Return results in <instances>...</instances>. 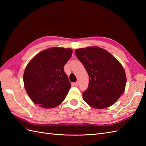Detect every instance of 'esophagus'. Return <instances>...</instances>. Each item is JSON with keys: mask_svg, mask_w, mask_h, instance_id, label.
I'll return each instance as SVG.
<instances>
[{"mask_svg": "<svg viewBox=\"0 0 146 146\" xmlns=\"http://www.w3.org/2000/svg\"><path fill=\"white\" fill-rule=\"evenodd\" d=\"M79 85V82H76L75 83H74V85H75V86H78Z\"/></svg>", "mask_w": 146, "mask_h": 146, "instance_id": "34e87169", "label": "esophagus"}]
</instances>
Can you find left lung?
I'll list each match as a JSON object with an SVG mask.
<instances>
[{
  "label": "left lung",
  "instance_id": "left-lung-1",
  "mask_svg": "<svg viewBox=\"0 0 146 146\" xmlns=\"http://www.w3.org/2000/svg\"><path fill=\"white\" fill-rule=\"evenodd\" d=\"M75 54L89 76L83 100L99 109L112 105L125 90L126 75L122 64L109 52L98 47L76 49Z\"/></svg>",
  "mask_w": 146,
  "mask_h": 146
}]
</instances>
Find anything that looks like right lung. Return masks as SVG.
I'll use <instances>...</instances> for the list:
<instances>
[{
  "instance_id": "obj_1",
  "label": "right lung",
  "mask_w": 146,
  "mask_h": 146,
  "mask_svg": "<svg viewBox=\"0 0 146 146\" xmlns=\"http://www.w3.org/2000/svg\"><path fill=\"white\" fill-rule=\"evenodd\" d=\"M70 48H52L40 52L24 71V87L34 103L50 108L60 105L66 97L71 83L64 71L70 60Z\"/></svg>"
}]
</instances>
